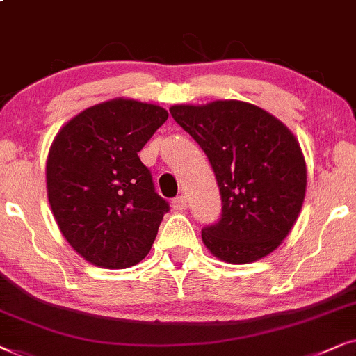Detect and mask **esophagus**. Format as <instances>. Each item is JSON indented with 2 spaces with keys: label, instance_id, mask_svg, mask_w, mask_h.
<instances>
[{
  "label": "esophagus",
  "instance_id": "esophagus-1",
  "mask_svg": "<svg viewBox=\"0 0 356 356\" xmlns=\"http://www.w3.org/2000/svg\"><path fill=\"white\" fill-rule=\"evenodd\" d=\"M172 208L175 211H184L187 208V198L186 197H175L172 200Z\"/></svg>",
  "mask_w": 356,
  "mask_h": 356
}]
</instances>
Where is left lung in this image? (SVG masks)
<instances>
[{
  "instance_id": "left-lung-1",
  "label": "left lung",
  "mask_w": 356,
  "mask_h": 356,
  "mask_svg": "<svg viewBox=\"0 0 356 356\" xmlns=\"http://www.w3.org/2000/svg\"><path fill=\"white\" fill-rule=\"evenodd\" d=\"M169 112L207 154L220 187V220L202 229L210 252L229 264L273 252L305 202L306 163L295 135L243 101L186 104Z\"/></svg>"
}]
</instances>
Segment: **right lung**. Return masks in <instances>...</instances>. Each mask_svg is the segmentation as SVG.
<instances>
[{"label":"right lung","mask_w":356,"mask_h":356,"mask_svg":"<svg viewBox=\"0 0 356 356\" xmlns=\"http://www.w3.org/2000/svg\"><path fill=\"white\" fill-rule=\"evenodd\" d=\"M169 113L112 99L71 118L47 159V193L61 234L97 267L129 268L153 245L169 203L138 153Z\"/></svg>","instance_id":"add662e5"}]
</instances>
